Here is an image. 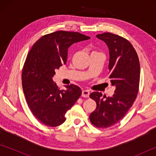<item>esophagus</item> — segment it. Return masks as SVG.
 Wrapping results in <instances>:
<instances>
[{
  "label": "esophagus",
  "instance_id": "obj_1",
  "mask_svg": "<svg viewBox=\"0 0 156 156\" xmlns=\"http://www.w3.org/2000/svg\"><path fill=\"white\" fill-rule=\"evenodd\" d=\"M89 94H90V92H89V90H82V97H89Z\"/></svg>",
  "mask_w": 156,
  "mask_h": 156
}]
</instances>
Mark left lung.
I'll list each match as a JSON object with an SVG mask.
<instances>
[{
    "instance_id": "obj_1",
    "label": "left lung",
    "mask_w": 156,
    "mask_h": 156,
    "mask_svg": "<svg viewBox=\"0 0 156 156\" xmlns=\"http://www.w3.org/2000/svg\"><path fill=\"white\" fill-rule=\"evenodd\" d=\"M109 49V78L115 87L111 97H102L93 92L90 98L97 102V108L90 115L92 124L98 128H107L124 117L136 98L140 80V64L136 51L127 39L111 33L98 34Z\"/></svg>"
}]
</instances>
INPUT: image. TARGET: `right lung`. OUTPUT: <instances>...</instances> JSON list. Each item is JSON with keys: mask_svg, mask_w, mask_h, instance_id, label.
Here are the masks:
<instances>
[{"mask_svg": "<svg viewBox=\"0 0 156 156\" xmlns=\"http://www.w3.org/2000/svg\"><path fill=\"white\" fill-rule=\"evenodd\" d=\"M90 38L78 32L55 31L41 37L28 53L22 71L23 92L32 113L44 125L62 124L66 112L81 96L78 86L66 85V90H59L52 78L66 63L69 46Z\"/></svg>", "mask_w": 156, "mask_h": 156, "instance_id": "1", "label": "right lung"}]
</instances>
